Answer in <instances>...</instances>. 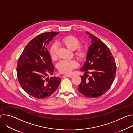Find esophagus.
<instances>
[{"label":"esophagus","mask_w":133,"mask_h":133,"mask_svg":"<svg viewBox=\"0 0 133 133\" xmlns=\"http://www.w3.org/2000/svg\"><path fill=\"white\" fill-rule=\"evenodd\" d=\"M72 76V75H69V74H65L63 76V77L65 78V77H71Z\"/></svg>","instance_id":"obj_1"}]
</instances>
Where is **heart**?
<instances>
[{
    "mask_svg": "<svg viewBox=\"0 0 133 133\" xmlns=\"http://www.w3.org/2000/svg\"><path fill=\"white\" fill-rule=\"evenodd\" d=\"M61 43L62 45L68 48L71 50H75L74 52V56L78 60L82 62L85 58L86 52L85 50L82 48H79L81 45V41L72 35L67 36L61 39ZM57 47L56 45H52L50 48V55L52 60H55L57 58ZM78 66V63L75 59L71 60H62L57 64V68L59 72L65 74H70L72 70Z\"/></svg>",
    "mask_w": 133,
    "mask_h": 133,
    "instance_id": "b5f03b06",
    "label": "heart"
}]
</instances>
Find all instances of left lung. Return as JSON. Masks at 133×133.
Returning a JSON list of instances; mask_svg holds the SVG:
<instances>
[{
    "label": "left lung",
    "mask_w": 133,
    "mask_h": 133,
    "mask_svg": "<svg viewBox=\"0 0 133 133\" xmlns=\"http://www.w3.org/2000/svg\"><path fill=\"white\" fill-rule=\"evenodd\" d=\"M91 39L86 61L81 69L85 71L78 90L89 98L98 97L108 91L114 81L116 65L108 47L99 38L86 32ZM90 73L91 76L86 74ZM89 77L88 78V77Z\"/></svg>",
    "instance_id": "8db88e82"
}]
</instances>
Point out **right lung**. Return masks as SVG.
<instances>
[{
	"label": "right lung",
	"mask_w": 133,
	"mask_h": 133,
	"mask_svg": "<svg viewBox=\"0 0 133 133\" xmlns=\"http://www.w3.org/2000/svg\"><path fill=\"white\" fill-rule=\"evenodd\" d=\"M59 33L51 31L37 35L25 47L17 62L19 83L27 94L37 99L51 96L61 82L58 77H46L53 75L55 69L47 46Z\"/></svg>",
	"instance_id": "right-lung-1"
}]
</instances>
